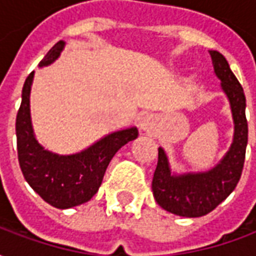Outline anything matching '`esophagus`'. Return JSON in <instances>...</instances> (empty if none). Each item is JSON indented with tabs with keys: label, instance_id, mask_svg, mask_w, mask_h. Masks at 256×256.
Returning a JSON list of instances; mask_svg holds the SVG:
<instances>
[{
	"label": "esophagus",
	"instance_id": "34e87169",
	"mask_svg": "<svg viewBox=\"0 0 256 256\" xmlns=\"http://www.w3.org/2000/svg\"><path fill=\"white\" fill-rule=\"evenodd\" d=\"M138 126L142 132L152 133V132H155L156 128V118L154 115H150V114L142 115V116L140 118Z\"/></svg>",
	"mask_w": 256,
	"mask_h": 256
}]
</instances>
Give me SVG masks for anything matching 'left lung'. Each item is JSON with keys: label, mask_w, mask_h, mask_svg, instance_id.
I'll return each mask as SVG.
<instances>
[{"label": "left lung", "mask_w": 256, "mask_h": 256, "mask_svg": "<svg viewBox=\"0 0 256 256\" xmlns=\"http://www.w3.org/2000/svg\"><path fill=\"white\" fill-rule=\"evenodd\" d=\"M210 54L215 75L230 102L234 123L230 148L224 159L208 172L185 174L172 172L164 150L159 148L158 166L152 180V192L162 208L186 218L203 216L220 206L236 188L246 159L248 124L244 90L224 54L216 50H210Z\"/></svg>", "instance_id": "8db88e82"}]
</instances>
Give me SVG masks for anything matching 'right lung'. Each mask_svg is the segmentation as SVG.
<instances>
[{"label": "right lung", "mask_w": 256, "mask_h": 256, "mask_svg": "<svg viewBox=\"0 0 256 256\" xmlns=\"http://www.w3.org/2000/svg\"><path fill=\"white\" fill-rule=\"evenodd\" d=\"M64 41H58L42 58L40 67L60 56ZM34 71L22 90V104L16 116L18 158L26 181L46 203L56 208H71L89 202L100 188L110 162L128 141L138 136L137 128L111 133L74 155H58L38 144L30 116V92Z\"/></svg>", "instance_id": "obj_1"}]
</instances>
